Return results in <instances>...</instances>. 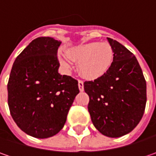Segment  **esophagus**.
Masks as SVG:
<instances>
[{"label":"esophagus","mask_w":156,"mask_h":156,"mask_svg":"<svg viewBox=\"0 0 156 156\" xmlns=\"http://www.w3.org/2000/svg\"><path fill=\"white\" fill-rule=\"evenodd\" d=\"M78 88L80 91H84V82L82 80H78Z\"/></svg>","instance_id":"obj_1"}]
</instances>
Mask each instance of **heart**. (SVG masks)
<instances>
[{"label":"heart","mask_w":156,"mask_h":156,"mask_svg":"<svg viewBox=\"0 0 156 156\" xmlns=\"http://www.w3.org/2000/svg\"><path fill=\"white\" fill-rule=\"evenodd\" d=\"M67 55L58 54V61L65 70L78 63L79 73L87 79H97L104 76L111 68L114 58L112 46L106 43L91 42L80 44L67 51Z\"/></svg>","instance_id":"heart-1"}]
</instances>
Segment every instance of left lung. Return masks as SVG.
<instances>
[{
  "label": "left lung",
  "mask_w": 156,
  "mask_h": 156,
  "mask_svg": "<svg viewBox=\"0 0 156 156\" xmlns=\"http://www.w3.org/2000/svg\"><path fill=\"white\" fill-rule=\"evenodd\" d=\"M114 52L109 71L101 78L84 83L89 95L88 111L94 126L107 137L118 138L139 124L147 102V85L136 58L112 38Z\"/></svg>",
  "instance_id": "1"
}]
</instances>
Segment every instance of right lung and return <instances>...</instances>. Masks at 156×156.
I'll list each match as a JSON object with an SVG mask.
<instances>
[{
	"label": "right lung",
	"instance_id": "right-lung-1",
	"mask_svg": "<svg viewBox=\"0 0 156 156\" xmlns=\"http://www.w3.org/2000/svg\"><path fill=\"white\" fill-rule=\"evenodd\" d=\"M52 37L33 40L16 58L8 83L11 116L27 134L44 139L65 126L78 81L58 73V47Z\"/></svg>",
	"mask_w": 156,
	"mask_h": 156
}]
</instances>
